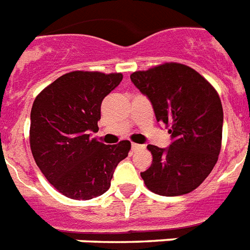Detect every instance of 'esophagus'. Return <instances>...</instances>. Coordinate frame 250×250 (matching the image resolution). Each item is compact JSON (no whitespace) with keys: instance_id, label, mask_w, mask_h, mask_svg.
I'll use <instances>...</instances> for the list:
<instances>
[{"instance_id":"esophagus-1","label":"esophagus","mask_w":250,"mask_h":250,"mask_svg":"<svg viewBox=\"0 0 250 250\" xmlns=\"http://www.w3.org/2000/svg\"><path fill=\"white\" fill-rule=\"evenodd\" d=\"M131 146H132V150H133V152H135V150H139V149L143 148V145L135 144V143H132V145H131Z\"/></svg>"}]
</instances>
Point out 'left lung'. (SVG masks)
<instances>
[{
    "label": "left lung",
    "mask_w": 250,
    "mask_h": 250,
    "mask_svg": "<svg viewBox=\"0 0 250 250\" xmlns=\"http://www.w3.org/2000/svg\"><path fill=\"white\" fill-rule=\"evenodd\" d=\"M131 82L152 102L157 122L171 127L168 148L148 145L153 162L141 172L145 186L168 197L189 193L209 176L221 152L223 109L217 90L175 62L133 72Z\"/></svg>",
    "instance_id": "8db88e82"
}]
</instances>
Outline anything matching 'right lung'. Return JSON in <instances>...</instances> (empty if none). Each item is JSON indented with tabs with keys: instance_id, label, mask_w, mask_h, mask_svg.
Segmentation results:
<instances>
[{
	"instance_id": "right-lung-1",
	"label": "right lung",
	"mask_w": 250,
	"mask_h": 250,
	"mask_svg": "<svg viewBox=\"0 0 250 250\" xmlns=\"http://www.w3.org/2000/svg\"><path fill=\"white\" fill-rule=\"evenodd\" d=\"M123 79L119 72L72 71L42 89L31 110L29 145L35 162L60 193L90 200L110 188L114 170L131 143L105 145L97 132L102 100Z\"/></svg>"
}]
</instances>
